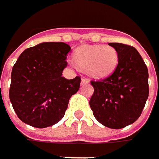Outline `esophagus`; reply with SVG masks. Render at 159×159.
Returning <instances> with one entry per match:
<instances>
[{
	"label": "esophagus",
	"mask_w": 159,
	"mask_h": 159,
	"mask_svg": "<svg viewBox=\"0 0 159 159\" xmlns=\"http://www.w3.org/2000/svg\"><path fill=\"white\" fill-rule=\"evenodd\" d=\"M89 83V80L85 77H83L82 78V84H88Z\"/></svg>",
	"instance_id": "obj_1"
}]
</instances>
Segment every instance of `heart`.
I'll use <instances>...</instances> for the list:
<instances>
[{
    "label": "heart",
    "instance_id": "1",
    "mask_svg": "<svg viewBox=\"0 0 159 159\" xmlns=\"http://www.w3.org/2000/svg\"><path fill=\"white\" fill-rule=\"evenodd\" d=\"M75 62L94 77L105 76L116 68L119 54L112 46H83L74 55Z\"/></svg>",
    "mask_w": 159,
    "mask_h": 159
}]
</instances>
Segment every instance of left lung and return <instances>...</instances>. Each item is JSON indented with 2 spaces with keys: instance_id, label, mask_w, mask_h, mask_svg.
<instances>
[{
  "instance_id": "8db88e82",
  "label": "left lung",
  "mask_w": 159,
  "mask_h": 159,
  "mask_svg": "<svg viewBox=\"0 0 159 159\" xmlns=\"http://www.w3.org/2000/svg\"><path fill=\"white\" fill-rule=\"evenodd\" d=\"M119 54L110 76L91 81L94 93L89 105L98 121L111 129L134 123L141 115L149 95L148 70L139 52L122 43H109Z\"/></svg>"
}]
</instances>
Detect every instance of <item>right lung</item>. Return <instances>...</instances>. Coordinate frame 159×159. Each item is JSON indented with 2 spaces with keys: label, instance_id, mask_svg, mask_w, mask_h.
I'll return each mask as SVG.
<instances>
[{
  "label": "right lung",
  "instance_id": "obj_1",
  "mask_svg": "<svg viewBox=\"0 0 159 159\" xmlns=\"http://www.w3.org/2000/svg\"><path fill=\"white\" fill-rule=\"evenodd\" d=\"M70 50L63 42H43L19 56L12 70L9 98L23 122L46 128L63 118L81 83L80 76L68 80L61 75Z\"/></svg>",
  "mask_w": 159,
  "mask_h": 159
}]
</instances>
